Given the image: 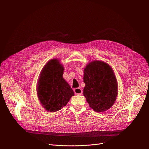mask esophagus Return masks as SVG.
Segmentation results:
<instances>
[{
    "instance_id": "obj_1",
    "label": "esophagus",
    "mask_w": 149,
    "mask_h": 149,
    "mask_svg": "<svg viewBox=\"0 0 149 149\" xmlns=\"http://www.w3.org/2000/svg\"><path fill=\"white\" fill-rule=\"evenodd\" d=\"M74 93L77 95H81L82 94V90L80 88H76L74 89Z\"/></svg>"
}]
</instances>
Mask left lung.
<instances>
[{"label":"left lung","mask_w":149,"mask_h":149,"mask_svg":"<svg viewBox=\"0 0 149 149\" xmlns=\"http://www.w3.org/2000/svg\"><path fill=\"white\" fill-rule=\"evenodd\" d=\"M83 95L94 111L101 113L109 110L118 94V84L113 68L98 60L90 62L84 70Z\"/></svg>","instance_id":"left-lung-1"}]
</instances>
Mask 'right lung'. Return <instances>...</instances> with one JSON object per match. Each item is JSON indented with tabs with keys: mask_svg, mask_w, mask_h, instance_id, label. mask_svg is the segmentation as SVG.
I'll return each instance as SVG.
<instances>
[{
	"mask_svg": "<svg viewBox=\"0 0 149 149\" xmlns=\"http://www.w3.org/2000/svg\"><path fill=\"white\" fill-rule=\"evenodd\" d=\"M64 67L59 60L53 58L40 73L36 88L38 100L48 111L54 113L65 106L74 93L63 78Z\"/></svg>",
	"mask_w": 149,
	"mask_h": 149,
	"instance_id": "obj_1",
	"label": "right lung"
}]
</instances>
